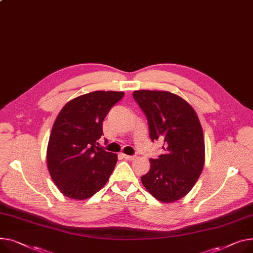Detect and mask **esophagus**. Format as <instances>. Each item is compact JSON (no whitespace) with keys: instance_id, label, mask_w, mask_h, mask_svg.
Wrapping results in <instances>:
<instances>
[{"instance_id":"34e87169","label":"esophagus","mask_w":253,"mask_h":253,"mask_svg":"<svg viewBox=\"0 0 253 253\" xmlns=\"http://www.w3.org/2000/svg\"><path fill=\"white\" fill-rule=\"evenodd\" d=\"M122 157L127 161H132V160L135 159V157H134V156H128V155H124V154H122Z\"/></svg>"}]
</instances>
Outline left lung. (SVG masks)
I'll list each match as a JSON object with an SVG mask.
<instances>
[{"label": "left lung", "instance_id": "1", "mask_svg": "<svg viewBox=\"0 0 253 253\" xmlns=\"http://www.w3.org/2000/svg\"><path fill=\"white\" fill-rule=\"evenodd\" d=\"M133 97L146 116L150 139L164 141V153L149 160L142 184L162 203H173L192 189L203 172V127L193 108L177 94L142 89L134 91Z\"/></svg>", "mask_w": 253, "mask_h": 253}]
</instances>
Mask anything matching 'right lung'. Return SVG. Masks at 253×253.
Here are the masks:
<instances>
[{"label":"right lung","instance_id":"add662e5","mask_svg":"<svg viewBox=\"0 0 253 253\" xmlns=\"http://www.w3.org/2000/svg\"><path fill=\"white\" fill-rule=\"evenodd\" d=\"M122 91H92L67 103L53 125L46 150L50 177L72 199L91 197L108 182L118 156L99 147L103 121Z\"/></svg>","mask_w":253,"mask_h":253}]
</instances>
